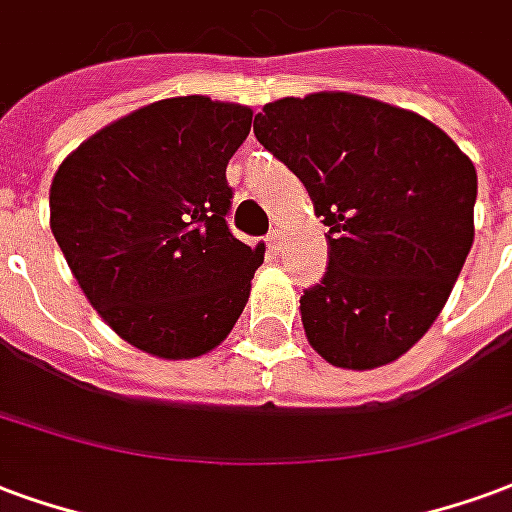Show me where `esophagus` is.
Returning <instances> with one entry per match:
<instances>
[{
  "label": "esophagus",
  "instance_id": "obj_1",
  "mask_svg": "<svg viewBox=\"0 0 512 512\" xmlns=\"http://www.w3.org/2000/svg\"><path fill=\"white\" fill-rule=\"evenodd\" d=\"M267 245H270V251L281 253V248H283V231L281 229H272L270 237H267Z\"/></svg>",
  "mask_w": 512,
  "mask_h": 512
}]
</instances>
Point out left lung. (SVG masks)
Returning <instances> with one entry per match:
<instances>
[{
    "instance_id": "left-lung-1",
    "label": "left lung",
    "mask_w": 512,
    "mask_h": 512,
    "mask_svg": "<svg viewBox=\"0 0 512 512\" xmlns=\"http://www.w3.org/2000/svg\"><path fill=\"white\" fill-rule=\"evenodd\" d=\"M264 149L324 215L327 272L300 297L308 343L335 368L398 360L445 308L475 240V163L414 111L352 92L256 114Z\"/></svg>"
}]
</instances>
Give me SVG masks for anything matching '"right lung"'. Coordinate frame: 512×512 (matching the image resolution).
<instances>
[{"label": "right lung", "mask_w": 512, "mask_h": 512, "mask_svg": "<svg viewBox=\"0 0 512 512\" xmlns=\"http://www.w3.org/2000/svg\"><path fill=\"white\" fill-rule=\"evenodd\" d=\"M253 111L207 95L155 100L59 163L51 231L89 305L160 360L212 352L251 294L264 245L226 226V166Z\"/></svg>", "instance_id": "add662e5"}]
</instances>
